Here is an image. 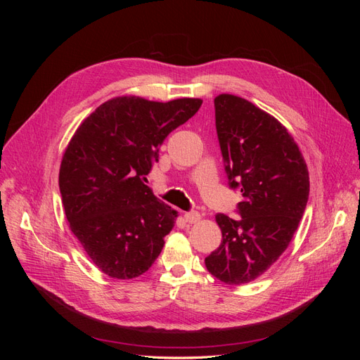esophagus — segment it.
<instances>
[{
  "label": "esophagus",
  "instance_id": "obj_1",
  "mask_svg": "<svg viewBox=\"0 0 360 360\" xmlns=\"http://www.w3.org/2000/svg\"><path fill=\"white\" fill-rule=\"evenodd\" d=\"M184 219L189 224H195L201 219V214L198 212H186L184 213Z\"/></svg>",
  "mask_w": 360,
  "mask_h": 360
}]
</instances>
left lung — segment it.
Segmentation results:
<instances>
[{"label":"left lung","mask_w":360,"mask_h":360,"mask_svg":"<svg viewBox=\"0 0 360 360\" xmlns=\"http://www.w3.org/2000/svg\"><path fill=\"white\" fill-rule=\"evenodd\" d=\"M214 118L228 186L243 200L240 219L216 214L222 242L205 267L225 284L240 285L263 275L290 245L307 209L309 174L288 130L254 103L219 94Z\"/></svg>","instance_id":"obj_1"}]
</instances>
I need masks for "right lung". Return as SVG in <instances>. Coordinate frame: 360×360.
I'll return each mask as SVG.
<instances>
[{
  "label": "right lung",
  "instance_id": "1",
  "mask_svg": "<svg viewBox=\"0 0 360 360\" xmlns=\"http://www.w3.org/2000/svg\"><path fill=\"white\" fill-rule=\"evenodd\" d=\"M201 99L167 103L115 97L86 117L64 151L60 192L70 230L93 263L115 279L147 271L177 212L146 176L165 138L197 114Z\"/></svg>",
  "mask_w": 360,
  "mask_h": 360
}]
</instances>
